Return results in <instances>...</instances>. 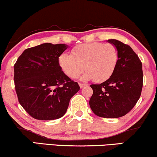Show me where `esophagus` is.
<instances>
[{
    "instance_id": "obj_1",
    "label": "esophagus",
    "mask_w": 157,
    "mask_h": 157,
    "mask_svg": "<svg viewBox=\"0 0 157 157\" xmlns=\"http://www.w3.org/2000/svg\"><path fill=\"white\" fill-rule=\"evenodd\" d=\"M79 86L81 87V88H83V87H84L85 86H86L87 84H86V83H79Z\"/></svg>"
}]
</instances>
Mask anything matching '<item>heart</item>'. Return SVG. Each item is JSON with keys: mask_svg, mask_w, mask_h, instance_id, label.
I'll use <instances>...</instances> for the list:
<instances>
[{"mask_svg": "<svg viewBox=\"0 0 157 157\" xmlns=\"http://www.w3.org/2000/svg\"><path fill=\"white\" fill-rule=\"evenodd\" d=\"M118 60V50L115 44L94 42L77 44L71 50V55L63 52L59 56L58 63L71 78H77L85 68L83 79L100 83L110 78Z\"/></svg>", "mask_w": 157, "mask_h": 157, "instance_id": "heart-1", "label": "heart"}]
</instances>
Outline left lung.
I'll use <instances>...</instances> for the list:
<instances>
[{
  "label": "left lung",
  "mask_w": 157,
  "mask_h": 157,
  "mask_svg": "<svg viewBox=\"0 0 157 157\" xmlns=\"http://www.w3.org/2000/svg\"><path fill=\"white\" fill-rule=\"evenodd\" d=\"M118 50L119 60L110 78L100 84H91L93 94L89 105L95 115L117 118L129 113L137 103L143 87L142 63L128 44L108 40Z\"/></svg>",
  "instance_id": "obj_1"
}]
</instances>
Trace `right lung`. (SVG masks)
<instances>
[{"label":"right lung","mask_w":157,"mask_h":157,"mask_svg":"<svg viewBox=\"0 0 157 157\" xmlns=\"http://www.w3.org/2000/svg\"><path fill=\"white\" fill-rule=\"evenodd\" d=\"M67 48L64 44L44 43L26 49L14 64L18 100L33 118L52 121L63 117L71 97L80 89L59 66V56Z\"/></svg>","instance_id":"obj_1"}]
</instances>
